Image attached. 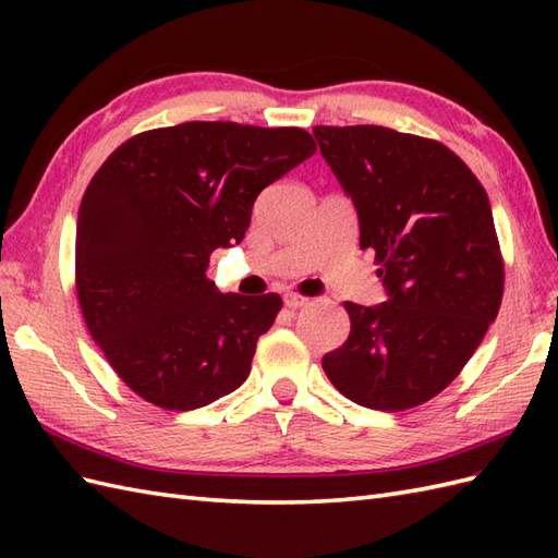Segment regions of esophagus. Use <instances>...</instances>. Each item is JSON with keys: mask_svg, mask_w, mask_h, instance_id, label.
I'll return each instance as SVG.
<instances>
[{"mask_svg": "<svg viewBox=\"0 0 558 558\" xmlns=\"http://www.w3.org/2000/svg\"><path fill=\"white\" fill-rule=\"evenodd\" d=\"M286 306L288 310H302V306H306L310 304V298H302V294H298V292H290V294H286Z\"/></svg>", "mask_w": 558, "mask_h": 558, "instance_id": "1", "label": "esophagus"}]
</instances>
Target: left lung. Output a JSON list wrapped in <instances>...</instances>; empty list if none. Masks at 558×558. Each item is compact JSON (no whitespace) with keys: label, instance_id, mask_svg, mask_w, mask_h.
Segmentation results:
<instances>
[{"label":"left lung","instance_id":"8db88e82","mask_svg":"<svg viewBox=\"0 0 558 558\" xmlns=\"http://www.w3.org/2000/svg\"><path fill=\"white\" fill-rule=\"evenodd\" d=\"M374 248L386 302H345L350 336L322 366L362 408L422 405L453 381L494 324L504 260L487 192L453 150L386 126H314Z\"/></svg>","mask_w":558,"mask_h":558}]
</instances>
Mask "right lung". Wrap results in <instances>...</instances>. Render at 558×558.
<instances>
[{
  "mask_svg": "<svg viewBox=\"0 0 558 558\" xmlns=\"http://www.w3.org/2000/svg\"><path fill=\"white\" fill-rule=\"evenodd\" d=\"M316 153L304 129L186 122L129 138L76 220L83 318L112 369L165 410L244 384L278 294H222L208 256L244 240L256 196Z\"/></svg>",
  "mask_w": 558,
  "mask_h": 558,
  "instance_id": "1",
  "label": "right lung"
}]
</instances>
